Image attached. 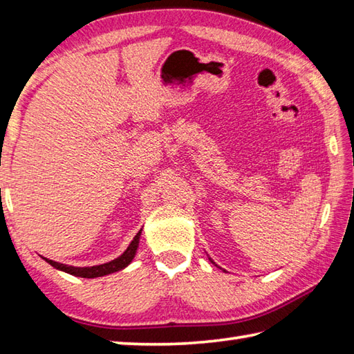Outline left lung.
<instances>
[{
  "instance_id": "obj_1",
  "label": "left lung",
  "mask_w": 354,
  "mask_h": 354,
  "mask_svg": "<svg viewBox=\"0 0 354 354\" xmlns=\"http://www.w3.org/2000/svg\"><path fill=\"white\" fill-rule=\"evenodd\" d=\"M209 260H212V259H209ZM212 263H214V261H213V260H212Z\"/></svg>"
}]
</instances>
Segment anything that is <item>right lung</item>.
Returning <instances> with one entry per match:
<instances>
[{"label":"right lung","mask_w":354,"mask_h":354,"mask_svg":"<svg viewBox=\"0 0 354 354\" xmlns=\"http://www.w3.org/2000/svg\"><path fill=\"white\" fill-rule=\"evenodd\" d=\"M140 236H141V230L137 232V236L133 237L131 245L127 246V250L117 257L115 260H111L109 263H103V265H97V266H88V268H76V266H68V265H62V263L53 261L48 259H44L53 268H56L59 270H64L66 274L82 277V278H95V277H103L112 272H117V270L124 269L129 263L133 260L135 252H137V248L140 243Z\"/></svg>","instance_id":"1"}]
</instances>
